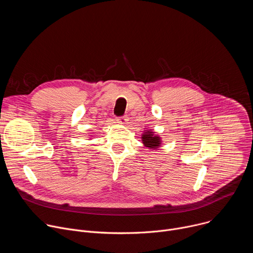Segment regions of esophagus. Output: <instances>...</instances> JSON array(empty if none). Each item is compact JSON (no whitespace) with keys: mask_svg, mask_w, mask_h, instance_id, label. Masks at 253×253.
Masks as SVG:
<instances>
[{"mask_svg":"<svg viewBox=\"0 0 253 253\" xmlns=\"http://www.w3.org/2000/svg\"><path fill=\"white\" fill-rule=\"evenodd\" d=\"M116 121H117V123H119V124L125 125V124H127V122H128V118H127L126 116H121V117H117Z\"/></svg>","mask_w":253,"mask_h":253,"instance_id":"obj_1","label":"esophagus"}]
</instances>
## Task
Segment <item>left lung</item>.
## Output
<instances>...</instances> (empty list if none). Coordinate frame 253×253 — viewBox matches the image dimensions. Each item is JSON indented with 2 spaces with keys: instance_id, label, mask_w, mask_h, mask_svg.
Here are the masks:
<instances>
[{
  "instance_id": "left-lung-1",
  "label": "left lung",
  "mask_w": 253,
  "mask_h": 253,
  "mask_svg": "<svg viewBox=\"0 0 253 253\" xmlns=\"http://www.w3.org/2000/svg\"><path fill=\"white\" fill-rule=\"evenodd\" d=\"M142 142L146 147L152 149L158 148L161 144L160 137L155 136L152 131H146L142 135Z\"/></svg>"
}]
</instances>
